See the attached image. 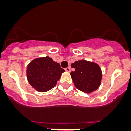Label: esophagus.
I'll return each instance as SVG.
<instances>
[{"instance_id": "34e87169", "label": "esophagus", "mask_w": 131, "mask_h": 131, "mask_svg": "<svg viewBox=\"0 0 131 131\" xmlns=\"http://www.w3.org/2000/svg\"><path fill=\"white\" fill-rule=\"evenodd\" d=\"M65 71L67 72H70L71 71V67H68L65 68Z\"/></svg>"}]
</instances>
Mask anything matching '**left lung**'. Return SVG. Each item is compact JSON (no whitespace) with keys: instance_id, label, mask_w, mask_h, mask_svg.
<instances>
[{"instance_id":"obj_1","label":"left lung","mask_w":131,"mask_h":131,"mask_svg":"<svg viewBox=\"0 0 131 131\" xmlns=\"http://www.w3.org/2000/svg\"><path fill=\"white\" fill-rule=\"evenodd\" d=\"M71 67L75 69V71L71 72V75L78 89L90 93L100 86L102 73L97 64L82 60L75 62Z\"/></svg>"}]
</instances>
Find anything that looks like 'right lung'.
<instances>
[{"instance_id": "right-lung-1", "label": "right lung", "mask_w": 131, "mask_h": 131, "mask_svg": "<svg viewBox=\"0 0 131 131\" xmlns=\"http://www.w3.org/2000/svg\"><path fill=\"white\" fill-rule=\"evenodd\" d=\"M65 71L49 56L33 60L28 65L27 78L29 84L37 91L47 92L56 85Z\"/></svg>"}]
</instances>
